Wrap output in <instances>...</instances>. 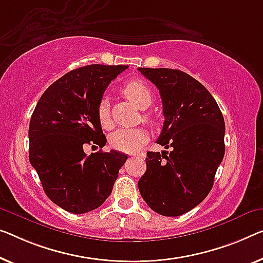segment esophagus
Returning a JSON list of instances; mask_svg holds the SVG:
<instances>
[{"mask_svg": "<svg viewBox=\"0 0 263 263\" xmlns=\"http://www.w3.org/2000/svg\"><path fill=\"white\" fill-rule=\"evenodd\" d=\"M140 156H142V155H135V156H133V157H135V158H139Z\"/></svg>", "mask_w": 263, "mask_h": 263, "instance_id": "esophagus-1", "label": "esophagus"}]
</instances>
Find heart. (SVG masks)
<instances>
[{
    "mask_svg": "<svg viewBox=\"0 0 263 263\" xmlns=\"http://www.w3.org/2000/svg\"><path fill=\"white\" fill-rule=\"evenodd\" d=\"M123 94L131 100L138 108H146L152 103V92L145 82L140 80H131L121 88ZM97 117L103 128H111L112 120L109 113V104L106 98L99 101L97 107ZM147 120L150 118L147 117ZM147 139V133L142 127L119 128L109 137V144L115 150L133 154L143 146Z\"/></svg>",
    "mask_w": 263,
    "mask_h": 263,
    "instance_id": "obj_1",
    "label": "heart"
}]
</instances>
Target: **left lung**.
<instances>
[{
    "mask_svg": "<svg viewBox=\"0 0 263 263\" xmlns=\"http://www.w3.org/2000/svg\"><path fill=\"white\" fill-rule=\"evenodd\" d=\"M138 70L159 89L165 120L157 144L171 148L147 152L139 193L156 213L179 216L198 205L214 185L226 151L224 119L210 92L189 74Z\"/></svg>",
    "mask_w": 263,
    "mask_h": 263,
    "instance_id": "left-lung-1",
    "label": "left lung"
}]
</instances>
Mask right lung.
Returning a JSON list of instances; mask_svg holds the SVG:
<instances>
[{"label": "right lung", "instance_id": "obj_1", "mask_svg": "<svg viewBox=\"0 0 263 263\" xmlns=\"http://www.w3.org/2000/svg\"><path fill=\"white\" fill-rule=\"evenodd\" d=\"M127 66L88 65L66 73L37 101L29 123V162L50 201L73 214L99 208L112 193L127 156L116 150L87 156L106 144L97 107Z\"/></svg>", "mask_w": 263, "mask_h": 263}]
</instances>
